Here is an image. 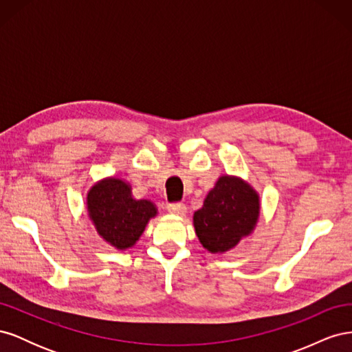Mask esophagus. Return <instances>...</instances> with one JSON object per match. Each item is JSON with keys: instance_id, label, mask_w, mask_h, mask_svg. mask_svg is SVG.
I'll return each instance as SVG.
<instances>
[{"instance_id": "34e87169", "label": "esophagus", "mask_w": 352, "mask_h": 352, "mask_svg": "<svg viewBox=\"0 0 352 352\" xmlns=\"http://www.w3.org/2000/svg\"><path fill=\"white\" fill-rule=\"evenodd\" d=\"M167 210L172 212V214L184 216L186 212V206L184 204V202H170V204L167 206Z\"/></svg>"}]
</instances>
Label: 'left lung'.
Returning <instances> with one entry per match:
<instances>
[{
  "label": "left lung",
  "instance_id": "left-lung-1",
  "mask_svg": "<svg viewBox=\"0 0 352 352\" xmlns=\"http://www.w3.org/2000/svg\"><path fill=\"white\" fill-rule=\"evenodd\" d=\"M258 214L257 192L238 177L221 176L204 206L195 211L194 226L202 247L211 252H223L251 233Z\"/></svg>",
  "mask_w": 352,
  "mask_h": 352
}]
</instances>
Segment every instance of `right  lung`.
<instances>
[{
	"label": "right lung",
	"mask_w": 352,
	"mask_h": 352,
	"mask_svg": "<svg viewBox=\"0 0 352 352\" xmlns=\"http://www.w3.org/2000/svg\"><path fill=\"white\" fill-rule=\"evenodd\" d=\"M89 217L100 235L113 247L126 250L140 239L157 208L148 199H133L131 186L120 179H105L88 194Z\"/></svg>",
	"instance_id": "1"
}]
</instances>
